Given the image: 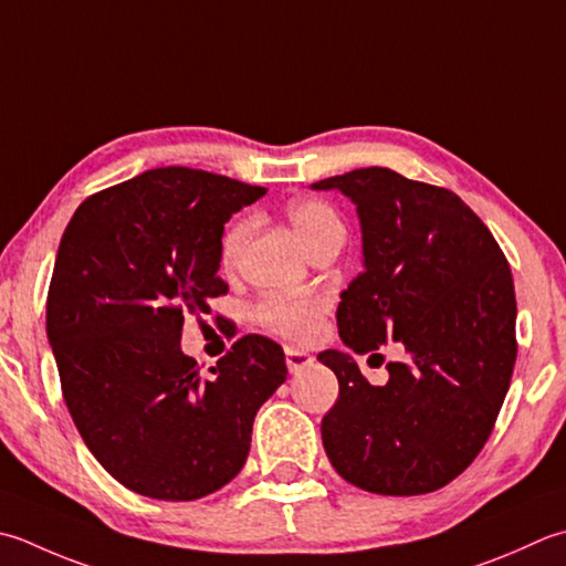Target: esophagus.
<instances>
[{"label":"esophagus","mask_w":566,"mask_h":566,"mask_svg":"<svg viewBox=\"0 0 566 566\" xmlns=\"http://www.w3.org/2000/svg\"><path fill=\"white\" fill-rule=\"evenodd\" d=\"M284 356H286V368H290V373L304 370L306 365L314 363V356H308L306 350H298V348H294V346H286V348H284Z\"/></svg>","instance_id":"esophagus-1"}]
</instances>
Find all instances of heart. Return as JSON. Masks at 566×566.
<instances>
[{"mask_svg":"<svg viewBox=\"0 0 566 566\" xmlns=\"http://www.w3.org/2000/svg\"><path fill=\"white\" fill-rule=\"evenodd\" d=\"M286 216L294 223L296 232L306 242L308 252L324 245L326 240L340 235L343 223L334 208L316 198H302L286 208ZM252 218L238 216L226 226L223 235H220V268L232 270L242 252V245L250 235ZM326 312V298L316 294H286V292H268L262 294L252 306V318L258 321L262 328L272 331L276 336L292 338V340H306L316 334L318 321Z\"/></svg>","mask_w":566,"mask_h":566,"instance_id":"1","label":"heart"}]
</instances>
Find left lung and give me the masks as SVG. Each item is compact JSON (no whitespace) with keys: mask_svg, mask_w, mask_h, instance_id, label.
Wrapping results in <instances>:
<instances>
[{"mask_svg":"<svg viewBox=\"0 0 566 566\" xmlns=\"http://www.w3.org/2000/svg\"><path fill=\"white\" fill-rule=\"evenodd\" d=\"M312 188H338L360 218L363 272L336 312L343 343L360 356L387 340L405 346L385 385L365 380L348 353H318L338 378V400L321 419L331 467L378 495L437 491L479 457L511 387V264L449 188L382 166Z\"/></svg>","mask_w":566,"mask_h":566,"instance_id":"obj_1","label":"left lung"}]
</instances>
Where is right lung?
Returning a JSON list of instances; mask_svg holds the SVG:
<instances>
[{"mask_svg": "<svg viewBox=\"0 0 566 566\" xmlns=\"http://www.w3.org/2000/svg\"><path fill=\"white\" fill-rule=\"evenodd\" d=\"M268 193L164 166L97 191L65 228L46 302L63 400L115 481L157 501H196L245 467L258 409L286 380L280 343L248 334L203 378L184 356L186 314L228 294L220 235Z\"/></svg>", "mask_w": 566, "mask_h": 566, "instance_id": "1", "label": "right lung"}]
</instances>
